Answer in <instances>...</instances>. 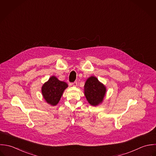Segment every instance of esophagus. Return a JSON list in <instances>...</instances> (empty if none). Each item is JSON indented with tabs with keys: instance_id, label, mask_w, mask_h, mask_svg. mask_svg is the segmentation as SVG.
Returning <instances> with one entry per match:
<instances>
[{
	"instance_id": "esophagus-1",
	"label": "esophagus",
	"mask_w": 156,
	"mask_h": 156,
	"mask_svg": "<svg viewBox=\"0 0 156 156\" xmlns=\"http://www.w3.org/2000/svg\"><path fill=\"white\" fill-rule=\"evenodd\" d=\"M72 85L74 87H77V82H74L73 83H72Z\"/></svg>"
}]
</instances>
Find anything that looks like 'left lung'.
Here are the masks:
<instances>
[{
    "mask_svg": "<svg viewBox=\"0 0 156 156\" xmlns=\"http://www.w3.org/2000/svg\"><path fill=\"white\" fill-rule=\"evenodd\" d=\"M106 93V87L96 77L92 76L87 79L84 85V94L91 105L96 106L102 104Z\"/></svg>",
    "mask_w": 156,
    "mask_h": 156,
    "instance_id": "1",
    "label": "left lung"
}]
</instances>
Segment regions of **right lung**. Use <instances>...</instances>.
Here are the masks:
<instances>
[{
	"label": "right lung",
	"mask_w": 156,
	"mask_h": 156,
	"mask_svg": "<svg viewBox=\"0 0 156 156\" xmlns=\"http://www.w3.org/2000/svg\"><path fill=\"white\" fill-rule=\"evenodd\" d=\"M68 84L59 80L55 76L50 77L42 87V94L47 104L55 106L58 103Z\"/></svg>",
	"instance_id": "right-lung-1"
}]
</instances>
